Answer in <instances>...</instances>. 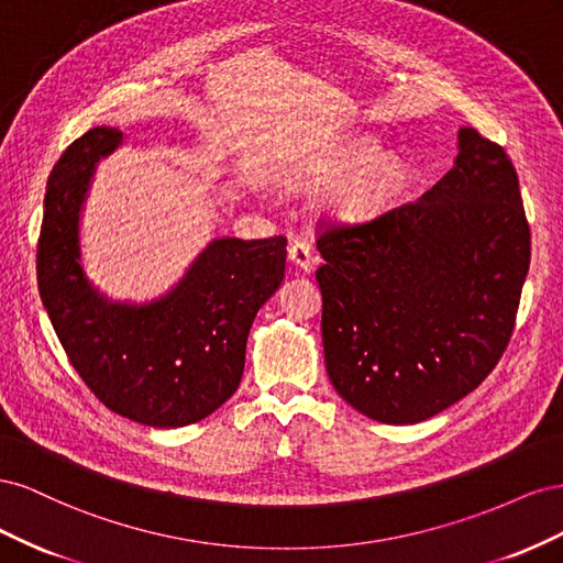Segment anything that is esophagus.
I'll return each mask as SVG.
<instances>
[{
    "instance_id": "1",
    "label": "esophagus",
    "mask_w": 563,
    "mask_h": 563,
    "mask_svg": "<svg viewBox=\"0 0 563 563\" xmlns=\"http://www.w3.org/2000/svg\"><path fill=\"white\" fill-rule=\"evenodd\" d=\"M288 261H291L298 269L302 272H310L314 267V255H312V249L310 244L305 242H294L291 249H288Z\"/></svg>"
}]
</instances>
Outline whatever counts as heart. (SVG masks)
Returning <instances> with one entry per match:
<instances>
[{"mask_svg": "<svg viewBox=\"0 0 563 563\" xmlns=\"http://www.w3.org/2000/svg\"><path fill=\"white\" fill-rule=\"evenodd\" d=\"M380 143L371 135L345 141L329 159L323 174L343 178L356 172L335 195V209L345 218H364L378 211L397 192L404 180V162L397 152H378Z\"/></svg>", "mask_w": 563, "mask_h": 563, "instance_id": "b5f03b06", "label": "heart"}]
</instances>
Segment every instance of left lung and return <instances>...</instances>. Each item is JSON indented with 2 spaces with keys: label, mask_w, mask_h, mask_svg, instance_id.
<instances>
[{
  "label": "left lung",
  "mask_w": 563,
  "mask_h": 563,
  "mask_svg": "<svg viewBox=\"0 0 563 563\" xmlns=\"http://www.w3.org/2000/svg\"><path fill=\"white\" fill-rule=\"evenodd\" d=\"M323 360L335 391L371 420L413 424L493 371L531 263L519 178L505 150L457 131L451 172L376 220L327 228Z\"/></svg>",
  "instance_id": "1"
}]
</instances>
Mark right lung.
Returning a JSON list of instances; mask_svg holds the SVG:
<instances>
[{"label": "right lung", "mask_w": 563, "mask_h": 563, "mask_svg": "<svg viewBox=\"0 0 563 563\" xmlns=\"http://www.w3.org/2000/svg\"><path fill=\"white\" fill-rule=\"evenodd\" d=\"M124 133L96 126L48 176L37 246L40 296L60 345L110 411L150 428H185L240 387L251 323L277 291L286 240H211L155 300H112L81 265L79 223L96 164Z\"/></svg>", "instance_id": "add662e5"}]
</instances>
